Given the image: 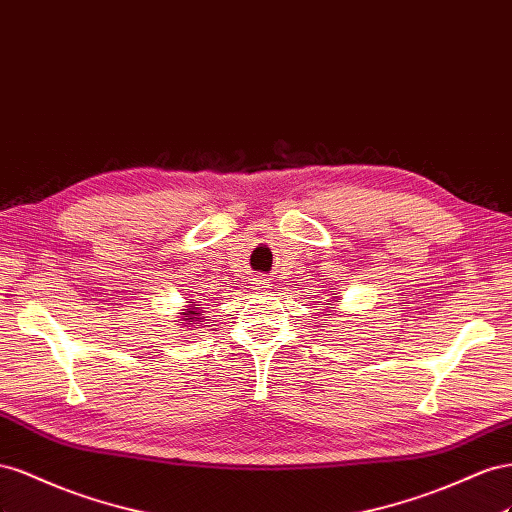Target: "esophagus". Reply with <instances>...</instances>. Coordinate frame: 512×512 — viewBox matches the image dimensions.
Listing matches in <instances>:
<instances>
[{
  "mask_svg": "<svg viewBox=\"0 0 512 512\" xmlns=\"http://www.w3.org/2000/svg\"><path fill=\"white\" fill-rule=\"evenodd\" d=\"M255 285H257V289H264V287H266V281H264V279H255Z\"/></svg>",
  "mask_w": 512,
  "mask_h": 512,
  "instance_id": "34e87169",
  "label": "esophagus"
}]
</instances>
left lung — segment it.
<instances>
[{"mask_svg": "<svg viewBox=\"0 0 512 512\" xmlns=\"http://www.w3.org/2000/svg\"><path fill=\"white\" fill-rule=\"evenodd\" d=\"M334 302H337V300H334ZM328 309H330V311H332V309H334V306H328ZM330 311H328V313H330Z\"/></svg>", "mask_w": 512, "mask_h": 512, "instance_id": "obj_1", "label": "left lung"}]
</instances>
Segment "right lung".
Here are the masks:
<instances>
[{
  "label": "right lung",
  "instance_id": "obj_1",
  "mask_svg": "<svg viewBox=\"0 0 512 512\" xmlns=\"http://www.w3.org/2000/svg\"><path fill=\"white\" fill-rule=\"evenodd\" d=\"M182 317H180V326H184V324H188V321H193V324H197V321H201L203 317H201V304H191L188 306V309H184V313H180ZM191 326V324H188Z\"/></svg>",
  "mask_w": 512,
  "mask_h": 512
}]
</instances>
